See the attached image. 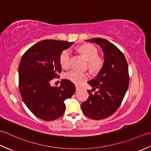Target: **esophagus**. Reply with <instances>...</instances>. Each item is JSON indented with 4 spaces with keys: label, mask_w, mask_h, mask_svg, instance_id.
<instances>
[{
    "label": "esophagus",
    "mask_w": 151,
    "mask_h": 151,
    "mask_svg": "<svg viewBox=\"0 0 151 151\" xmlns=\"http://www.w3.org/2000/svg\"><path fill=\"white\" fill-rule=\"evenodd\" d=\"M81 89V88L79 86H76V91H78V90H80V89Z\"/></svg>",
    "instance_id": "obj_1"
}]
</instances>
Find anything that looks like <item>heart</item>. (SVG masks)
I'll return each mask as SVG.
<instances>
[{
  "instance_id": "obj_1",
  "label": "heart",
  "mask_w": 151,
  "mask_h": 151,
  "mask_svg": "<svg viewBox=\"0 0 151 151\" xmlns=\"http://www.w3.org/2000/svg\"><path fill=\"white\" fill-rule=\"evenodd\" d=\"M78 50L89 62V65L92 69L97 70L101 67L102 60L98 57V51L93 45L89 44L83 45L78 48ZM70 56V51L69 49L64 50L60 54V63L62 68L67 69L69 67ZM65 78L75 84H81L88 79V75L77 70H72L65 74Z\"/></svg>"
}]
</instances>
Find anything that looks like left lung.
<instances>
[{
  "label": "left lung",
  "mask_w": 151,
  "mask_h": 151,
  "mask_svg": "<svg viewBox=\"0 0 151 151\" xmlns=\"http://www.w3.org/2000/svg\"><path fill=\"white\" fill-rule=\"evenodd\" d=\"M86 41L97 43L104 54V63L95 77L88 82L97 91L88 90L89 97L81 108L92 119L107 118L120 106L129 85V66L123 52L107 40L95 38Z\"/></svg>",
  "instance_id": "1"
}]
</instances>
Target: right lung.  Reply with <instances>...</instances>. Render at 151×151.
<instances>
[{
	"label": "right lung",
	"mask_w": 151,
	"mask_h": 151,
	"mask_svg": "<svg viewBox=\"0 0 151 151\" xmlns=\"http://www.w3.org/2000/svg\"><path fill=\"white\" fill-rule=\"evenodd\" d=\"M73 42L43 40L29 48L19 63V88L21 97L30 111L38 118L50 121L62 117L65 110L64 101L75 92L69 80L61 81L60 87L50 82L62 71L60 56Z\"/></svg>",
	"instance_id": "add662e5"
}]
</instances>
